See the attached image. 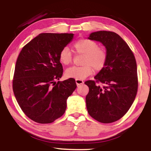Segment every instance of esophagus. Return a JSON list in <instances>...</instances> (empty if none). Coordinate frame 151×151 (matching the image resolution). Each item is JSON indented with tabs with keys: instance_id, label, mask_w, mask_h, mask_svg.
Wrapping results in <instances>:
<instances>
[{
	"instance_id": "1",
	"label": "esophagus",
	"mask_w": 151,
	"mask_h": 151,
	"mask_svg": "<svg viewBox=\"0 0 151 151\" xmlns=\"http://www.w3.org/2000/svg\"><path fill=\"white\" fill-rule=\"evenodd\" d=\"M76 84L77 85H80V84H84V81L83 80H78L76 79Z\"/></svg>"
}]
</instances>
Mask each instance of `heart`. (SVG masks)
I'll return each mask as SVG.
<instances>
[{
	"label": "heart",
	"instance_id": "obj_1",
	"mask_svg": "<svg viewBox=\"0 0 151 151\" xmlns=\"http://www.w3.org/2000/svg\"><path fill=\"white\" fill-rule=\"evenodd\" d=\"M74 48L77 52L84 54V65L81 67L73 66L68 68L65 72L68 78L83 80L92 73V67L97 71H100L104 67L107 60L106 52L104 49L99 48L95 41L86 38L81 39L74 44ZM59 60L65 65L71 63L72 54L68 47L62 49L59 54Z\"/></svg>",
	"mask_w": 151,
	"mask_h": 151
}]
</instances>
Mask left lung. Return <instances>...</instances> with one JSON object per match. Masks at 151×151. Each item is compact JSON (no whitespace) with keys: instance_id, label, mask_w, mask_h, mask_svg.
Here are the masks:
<instances>
[{"instance_id":"1","label":"left lung","mask_w":151,"mask_h":151,"mask_svg":"<svg viewBox=\"0 0 151 151\" xmlns=\"http://www.w3.org/2000/svg\"><path fill=\"white\" fill-rule=\"evenodd\" d=\"M88 38L104 45L107 60L94 77L96 81L84 82L89 88L86 96V109L96 120L105 124L114 122L127 113L137 94L135 56L127 42L115 32L99 31L90 34Z\"/></svg>"}]
</instances>
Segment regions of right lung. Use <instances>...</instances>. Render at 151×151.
<instances>
[{"label":"right lung","mask_w":151,"mask_h":151,"mask_svg":"<svg viewBox=\"0 0 151 151\" xmlns=\"http://www.w3.org/2000/svg\"><path fill=\"white\" fill-rule=\"evenodd\" d=\"M73 34L43 33L22 49L16 63L14 96L24 114L33 121L49 124L66 111L67 98L77 87L73 78L59 80L63 73L59 54Z\"/></svg>","instance_id":"add662e5"}]
</instances>
